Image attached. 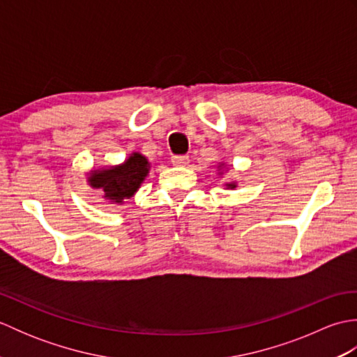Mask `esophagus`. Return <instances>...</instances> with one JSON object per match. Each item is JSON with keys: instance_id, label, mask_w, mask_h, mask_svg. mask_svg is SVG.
I'll return each mask as SVG.
<instances>
[{"instance_id": "1", "label": "esophagus", "mask_w": 357, "mask_h": 357, "mask_svg": "<svg viewBox=\"0 0 357 357\" xmlns=\"http://www.w3.org/2000/svg\"><path fill=\"white\" fill-rule=\"evenodd\" d=\"M188 162H190V159H188V156H184V155H174V156H172V164L176 165V167H185Z\"/></svg>"}]
</instances>
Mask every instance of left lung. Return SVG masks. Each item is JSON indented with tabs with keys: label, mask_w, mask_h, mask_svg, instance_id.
Here are the masks:
<instances>
[{
	"label": "left lung",
	"mask_w": 357,
	"mask_h": 357,
	"mask_svg": "<svg viewBox=\"0 0 357 357\" xmlns=\"http://www.w3.org/2000/svg\"><path fill=\"white\" fill-rule=\"evenodd\" d=\"M221 167H222V164H221ZM227 187H229V188H234V187H236V184H234V183H230V184H225Z\"/></svg>",
	"instance_id": "left-lung-1"
}]
</instances>
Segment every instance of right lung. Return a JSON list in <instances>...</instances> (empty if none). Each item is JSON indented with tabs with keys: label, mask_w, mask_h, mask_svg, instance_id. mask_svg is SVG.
<instances>
[{
	"label": "right lung",
	"mask_w": 357,
	"mask_h": 357,
	"mask_svg": "<svg viewBox=\"0 0 357 357\" xmlns=\"http://www.w3.org/2000/svg\"><path fill=\"white\" fill-rule=\"evenodd\" d=\"M150 162L138 151L128 156L123 164L107 169H96L89 174V185L101 190L102 198L112 204H123L138 192L149 174Z\"/></svg>",
	"instance_id": "right-lung-1"
}]
</instances>
